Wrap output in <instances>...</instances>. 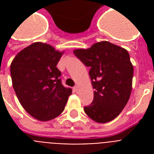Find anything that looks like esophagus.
I'll use <instances>...</instances> for the list:
<instances>
[{"label":"esophagus","mask_w":154,"mask_h":154,"mask_svg":"<svg viewBox=\"0 0 154 154\" xmlns=\"http://www.w3.org/2000/svg\"><path fill=\"white\" fill-rule=\"evenodd\" d=\"M74 91L76 92V93H77L78 92V90H79V86H77V85H76V86H74Z\"/></svg>","instance_id":"34e87169"}]
</instances>
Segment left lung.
I'll return each mask as SVG.
<instances>
[{
	"label": "left lung",
	"mask_w": 154,
	"mask_h": 154,
	"mask_svg": "<svg viewBox=\"0 0 154 154\" xmlns=\"http://www.w3.org/2000/svg\"><path fill=\"white\" fill-rule=\"evenodd\" d=\"M74 54L90 68L94 101L85 112L97 123H107L122 112L132 91L134 66L126 49L109 42H100Z\"/></svg>",
	"instance_id": "1"
}]
</instances>
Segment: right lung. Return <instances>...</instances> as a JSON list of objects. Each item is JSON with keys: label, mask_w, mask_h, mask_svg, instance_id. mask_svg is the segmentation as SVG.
<instances>
[{"label": "right lung", "mask_w": 154, "mask_h": 154, "mask_svg": "<svg viewBox=\"0 0 154 154\" xmlns=\"http://www.w3.org/2000/svg\"><path fill=\"white\" fill-rule=\"evenodd\" d=\"M64 51L35 42L16 55L10 65L13 87L20 105L35 119L48 122L64 111L72 89L61 84L58 61Z\"/></svg>", "instance_id": "add662e5"}]
</instances>
